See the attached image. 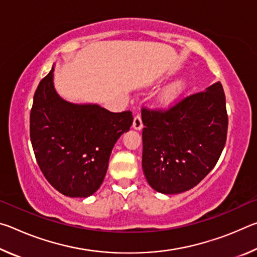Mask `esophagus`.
Listing matches in <instances>:
<instances>
[{"label":"esophagus","mask_w":257,"mask_h":257,"mask_svg":"<svg viewBox=\"0 0 257 257\" xmlns=\"http://www.w3.org/2000/svg\"><path fill=\"white\" fill-rule=\"evenodd\" d=\"M133 127L136 129V130H141L143 128V121H142V118H141V115H139V114H137L134 118Z\"/></svg>","instance_id":"34e87169"}]
</instances>
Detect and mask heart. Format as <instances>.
Listing matches in <instances>:
<instances>
[{"label":"heart","instance_id":"obj_1","mask_svg":"<svg viewBox=\"0 0 257 257\" xmlns=\"http://www.w3.org/2000/svg\"><path fill=\"white\" fill-rule=\"evenodd\" d=\"M185 87H186V84L182 79L175 81L170 86H168L167 89L164 90L163 94H162V99L164 102L175 101V99L177 97H179L180 95L182 94V92H184Z\"/></svg>","mask_w":257,"mask_h":257}]
</instances>
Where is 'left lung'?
<instances>
[{
  "mask_svg": "<svg viewBox=\"0 0 257 257\" xmlns=\"http://www.w3.org/2000/svg\"><path fill=\"white\" fill-rule=\"evenodd\" d=\"M143 171L154 190L179 194L199 184L227 141L228 114L220 81L162 110L142 111Z\"/></svg>",
  "mask_w": 257,
  "mask_h": 257,
  "instance_id": "left-lung-1",
  "label": "left lung"
}]
</instances>
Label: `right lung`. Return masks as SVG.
Masks as SVG:
<instances>
[{
    "label": "right lung",
    "instance_id": "add662e5",
    "mask_svg": "<svg viewBox=\"0 0 257 257\" xmlns=\"http://www.w3.org/2000/svg\"><path fill=\"white\" fill-rule=\"evenodd\" d=\"M52 68L30 111V141L43 175L69 197H88L102 185L113 146L133 124L130 111L76 104L56 93Z\"/></svg>",
    "mask_w": 257,
    "mask_h": 257
}]
</instances>
